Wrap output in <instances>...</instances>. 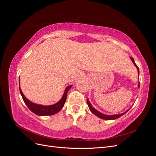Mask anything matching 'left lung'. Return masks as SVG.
Returning a JSON list of instances; mask_svg holds the SVG:
<instances>
[{"instance_id": "obj_1", "label": "left lung", "mask_w": 156, "mask_h": 156, "mask_svg": "<svg viewBox=\"0 0 156 156\" xmlns=\"http://www.w3.org/2000/svg\"><path fill=\"white\" fill-rule=\"evenodd\" d=\"M130 58H131V60H132V62H133V64H135V66H136V69H137V71H138V74H139V68H138L137 66H136V64H135L134 59H133V58H132V57H130ZM138 87H140V84H139H139H138ZM87 104H88V107H89V109H90V111L93 113L94 115H95L96 116H98V117H99V118H100V119H103V120H115V119H119V118H120V116H122V115H124L125 114V113H126L127 111H128L129 110V109L127 110L125 112L122 113V114H120V115H106L103 114V113L100 112V111H97V110L96 109V108H94L92 106L91 103H90V101H89V100H88V99H87Z\"/></svg>"}]
</instances>
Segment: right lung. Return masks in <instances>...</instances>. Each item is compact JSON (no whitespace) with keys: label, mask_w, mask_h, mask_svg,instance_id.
<instances>
[{"label":"right lung","mask_w":156,"mask_h":156,"mask_svg":"<svg viewBox=\"0 0 156 156\" xmlns=\"http://www.w3.org/2000/svg\"><path fill=\"white\" fill-rule=\"evenodd\" d=\"M19 84H20V93L23 101H24L25 103L27 105L28 108H29L32 112H34V114L38 116H50V115H53L56 114V113L58 112L64 107V103L66 101L67 93L69 90L72 88V85L68 86L66 88L64 95L58 102L55 103L54 105L45 106V105H38V104H36V103H32L30 100H28L27 98H26V97L24 96V94H23V93L22 92L21 89L20 88V80H19Z\"/></svg>","instance_id":"obj_1"}]
</instances>
